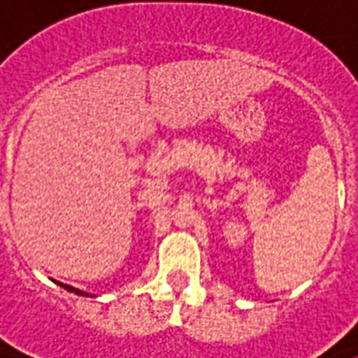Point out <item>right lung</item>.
Instances as JSON below:
<instances>
[{
	"label": "right lung",
	"mask_w": 358,
	"mask_h": 358,
	"mask_svg": "<svg viewBox=\"0 0 358 358\" xmlns=\"http://www.w3.org/2000/svg\"><path fill=\"white\" fill-rule=\"evenodd\" d=\"M57 285H62L65 291H69V293H76V295H85L90 296L87 293H83V291H79V289H76V287H71V285H63V282H57Z\"/></svg>",
	"instance_id": "1"
}]
</instances>
